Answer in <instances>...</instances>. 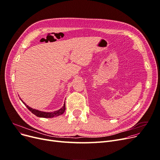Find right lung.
<instances>
[{"label": "right lung", "instance_id": "obj_1", "mask_svg": "<svg viewBox=\"0 0 160 160\" xmlns=\"http://www.w3.org/2000/svg\"><path fill=\"white\" fill-rule=\"evenodd\" d=\"M19 99H21L20 97H19ZM21 101L23 102V103L27 107V108H28L29 110V111H31L32 114H34V115L38 116V117H40V118H53L54 116H58L61 114H63L65 112V102L64 103V105L63 106V107L61 108L59 110L54 111V112H42V111H40V110H38L36 109H33V108H31L30 107H29L28 105H27L22 99H21Z\"/></svg>", "mask_w": 160, "mask_h": 160}]
</instances>
